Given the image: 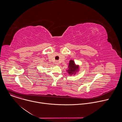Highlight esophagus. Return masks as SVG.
Here are the masks:
<instances>
[{"mask_svg":"<svg viewBox=\"0 0 122 122\" xmlns=\"http://www.w3.org/2000/svg\"><path fill=\"white\" fill-rule=\"evenodd\" d=\"M55 64H56V65H58L59 64V62H58V61H56Z\"/></svg>","mask_w":122,"mask_h":122,"instance_id":"34e87169","label":"esophagus"}]
</instances>
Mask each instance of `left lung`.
<instances>
[{
    "label": "left lung",
    "instance_id": "left-lung-1",
    "mask_svg": "<svg viewBox=\"0 0 122 122\" xmlns=\"http://www.w3.org/2000/svg\"><path fill=\"white\" fill-rule=\"evenodd\" d=\"M79 66L76 65L73 60H71L69 61V63L68 66V68L66 70L67 73L69 75H75L77 72L79 71Z\"/></svg>",
    "mask_w": 122,
    "mask_h": 122
}]
</instances>
